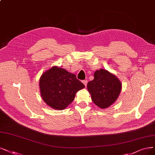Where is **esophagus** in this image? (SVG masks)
<instances>
[{
    "instance_id": "obj_1",
    "label": "esophagus",
    "mask_w": 155,
    "mask_h": 155,
    "mask_svg": "<svg viewBox=\"0 0 155 155\" xmlns=\"http://www.w3.org/2000/svg\"><path fill=\"white\" fill-rule=\"evenodd\" d=\"M82 82H83V84L85 85V86L86 87V85H87V80H84V81H82Z\"/></svg>"
}]
</instances>
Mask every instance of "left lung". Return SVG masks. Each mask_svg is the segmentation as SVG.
<instances>
[{
  "label": "left lung",
  "mask_w": 155,
  "mask_h": 155,
  "mask_svg": "<svg viewBox=\"0 0 155 155\" xmlns=\"http://www.w3.org/2000/svg\"><path fill=\"white\" fill-rule=\"evenodd\" d=\"M87 89L94 104L101 108H106L118 98L121 84L114 74L101 69L95 71L93 81L87 84Z\"/></svg>",
  "instance_id": "1"
}]
</instances>
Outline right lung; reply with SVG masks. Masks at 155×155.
Masks as SVG:
<instances>
[{"label": "right lung", "mask_w": 155, "mask_h": 155, "mask_svg": "<svg viewBox=\"0 0 155 155\" xmlns=\"http://www.w3.org/2000/svg\"><path fill=\"white\" fill-rule=\"evenodd\" d=\"M84 87L75 74L55 66L45 72L39 80L43 100L57 110L64 109L74 100L77 91Z\"/></svg>", "instance_id": "1"}]
</instances>
